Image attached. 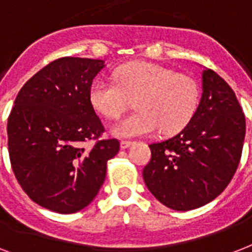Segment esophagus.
<instances>
[{
	"instance_id": "obj_1",
	"label": "esophagus",
	"mask_w": 252,
	"mask_h": 252,
	"mask_svg": "<svg viewBox=\"0 0 252 252\" xmlns=\"http://www.w3.org/2000/svg\"><path fill=\"white\" fill-rule=\"evenodd\" d=\"M132 144H133V142L129 141V140H122V142H120V146H122V149H126V148H129Z\"/></svg>"
}]
</instances>
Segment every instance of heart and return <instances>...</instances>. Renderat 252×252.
<instances>
[{
	"label": "heart",
	"mask_w": 252,
	"mask_h": 252,
	"mask_svg": "<svg viewBox=\"0 0 252 252\" xmlns=\"http://www.w3.org/2000/svg\"><path fill=\"white\" fill-rule=\"evenodd\" d=\"M134 98L136 111L112 126L122 137L153 133L171 136L195 118L201 87L195 77L175 73L153 63H133L116 69L115 81L95 80L90 86L91 106L107 119H118Z\"/></svg>",
	"instance_id": "heart-1"
}]
</instances>
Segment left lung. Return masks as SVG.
<instances>
[{"label": "left lung", "instance_id": "8db88e82", "mask_svg": "<svg viewBox=\"0 0 252 252\" xmlns=\"http://www.w3.org/2000/svg\"><path fill=\"white\" fill-rule=\"evenodd\" d=\"M246 120L234 91L211 69L195 118L182 132L149 145L142 176L148 189L174 211L211 203L233 179L242 156Z\"/></svg>", "mask_w": 252, "mask_h": 252}]
</instances>
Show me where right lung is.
<instances>
[{
    "mask_svg": "<svg viewBox=\"0 0 252 252\" xmlns=\"http://www.w3.org/2000/svg\"><path fill=\"white\" fill-rule=\"evenodd\" d=\"M104 60L63 57L39 70L18 93L7 119V148L22 189L40 207L61 215L94 200L119 153L116 138L103 140L100 119L89 99ZM93 139L86 150L83 144Z\"/></svg>",
    "mask_w": 252,
    "mask_h": 252,
    "instance_id": "1",
    "label": "right lung"
}]
</instances>
